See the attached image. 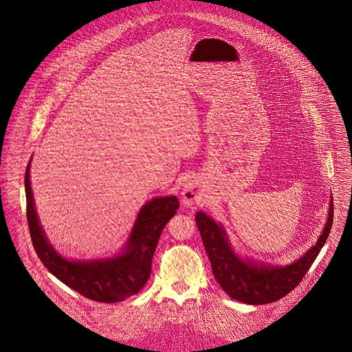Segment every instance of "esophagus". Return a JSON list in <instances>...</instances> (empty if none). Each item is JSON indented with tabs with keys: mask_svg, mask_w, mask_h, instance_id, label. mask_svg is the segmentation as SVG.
<instances>
[{
	"mask_svg": "<svg viewBox=\"0 0 352 352\" xmlns=\"http://www.w3.org/2000/svg\"><path fill=\"white\" fill-rule=\"evenodd\" d=\"M182 198L184 206H195L201 203V194L198 190V186L194 180H188L182 191Z\"/></svg>",
	"mask_w": 352,
	"mask_h": 352,
	"instance_id": "obj_1",
	"label": "esophagus"
}]
</instances>
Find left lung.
I'll use <instances>...</instances> for the list:
<instances>
[{
    "label": "left lung",
    "mask_w": 352,
    "mask_h": 352,
    "mask_svg": "<svg viewBox=\"0 0 352 352\" xmlns=\"http://www.w3.org/2000/svg\"><path fill=\"white\" fill-rule=\"evenodd\" d=\"M195 221L214 278L222 290L236 301L264 305L287 296L311 267L329 236L333 223V201L331 197L328 218L317 243L287 265L265 264L254 258L241 257L233 250L229 236L219 222L217 223L203 211L197 212Z\"/></svg>",
    "instance_id": "obj_1"
}]
</instances>
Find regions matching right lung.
I'll return each mask as SVG.
<instances>
[{
	"label": "right lung",
	"instance_id": "right-lung-1",
	"mask_svg": "<svg viewBox=\"0 0 352 352\" xmlns=\"http://www.w3.org/2000/svg\"><path fill=\"white\" fill-rule=\"evenodd\" d=\"M31 160L25 169L27 219L31 240L43 265L67 287L92 301L122 302L137 294L151 276V260L164 226L176 214L175 195L146 201L122 251L112 257L69 260L51 245L36 214L31 188Z\"/></svg>",
	"mask_w": 352,
	"mask_h": 352
}]
</instances>
